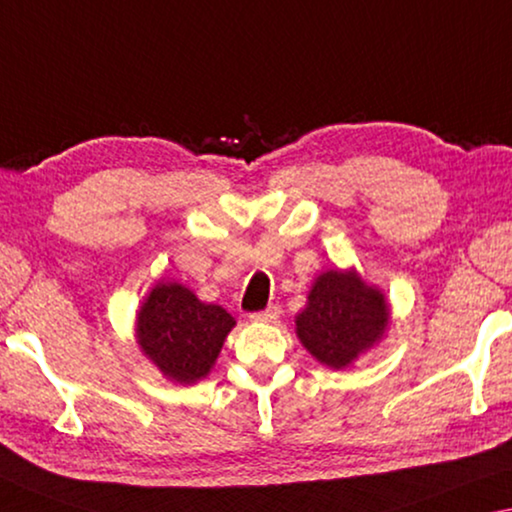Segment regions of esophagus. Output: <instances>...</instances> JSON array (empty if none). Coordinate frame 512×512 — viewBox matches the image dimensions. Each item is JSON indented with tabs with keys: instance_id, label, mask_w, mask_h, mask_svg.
I'll return each mask as SVG.
<instances>
[{
	"instance_id": "1",
	"label": "esophagus",
	"mask_w": 512,
	"mask_h": 512,
	"mask_svg": "<svg viewBox=\"0 0 512 512\" xmlns=\"http://www.w3.org/2000/svg\"><path fill=\"white\" fill-rule=\"evenodd\" d=\"M279 313H281V309L277 304H270L267 306V309H263V311H256V313H251V320L254 322H274L279 318Z\"/></svg>"
}]
</instances>
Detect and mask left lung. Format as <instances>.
Masks as SVG:
<instances>
[{
    "label": "left lung",
    "mask_w": 512,
    "mask_h": 512,
    "mask_svg": "<svg viewBox=\"0 0 512 512\" xmlns=\"http://www.w3.org/2000/svg\"><path fill=\"white\" fill-rule=\"evenodd\" d=\"M297 336L320 364L345 368L387 332L389 306L382 290L366 286L357 272L318 274L309 300L295 318Z\"/></svg>",
    "instance_id": "left-lung-1"
}]
</instances>
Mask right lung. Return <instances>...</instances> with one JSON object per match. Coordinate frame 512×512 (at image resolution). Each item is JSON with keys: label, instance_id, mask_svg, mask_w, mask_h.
Wrapping results in <instances>:
<instances>
[{"label": "right lung", "instance_id": "obj_1", "mask_svg": "<svg viewBox=\"0 0 512 512\" xmlns=\"http://www.w3.org/2000/svg\"><path fill=\"white\" fill-rule=\"evenodd\" d=\"M235 327L231 313L206 304L183 283H157L137 313V343L162 375L192 384L215 366L224 338Z\"/></svg>", "mask_w": 512, "mask_h": 512}]
</instances>
